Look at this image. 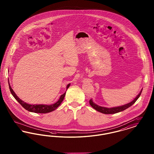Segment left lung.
Masks as SVG:
<instances>
[{
	"instance_id": "obj_1",
	"label": "left lung",
	"mask_w": 154,
	"mask_h": 154,
	"mask_svg": "<svg viewBox=\"0 0 154 154\" xmlns=\"http://www.w3.org/2000/svg\"><path fill=\"white\" fill-rule=\"evenodd\" d=\"M142 90H143V89L141 90V91L140 92L139 94L131 102L124 104L122 106L108 108V107H106L100 106L96 104V103L94 102L92 99H91L89 100V104L94 109H95L96 111H99L100 112H102L103 114H116V113H117V112H121V111H122L124 110H126V109H127L128 108H129V107H131V106H132L134 103L136 102V100L139 99L140 96L141 94Z\"/></svg>"
}]
</instances>
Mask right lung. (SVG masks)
<instances>
[{
    "label": "right lung",
    "instance_id": "1",
    "mask_svg": "<svg viewBox=\"0 0 154 154\" xmlns=\"http://www.w3.org/2000/svg\"><path fill=\"white\" fill-rule=\"evenodd\" d=\"M8 85H9L10 92H11L12 95L16 99V100H17L18 102L25 109L29 111L30 112H35V113L45 114V113H48V112H51V111L56 110L57 108L60 106L61 103L62 102V101L63 100L64 97L66 95V92H65L63 94H62L60 96L57 102L55 103L52 104H30L28 103L23 102L21 99H20L18 97V96H17L14 91H13V89L11 87L9 81H8ZM70 84H67V85L66 87V91L68 88L70 87Z\"/></svg>",
    "mask_w": 154,
    "mask_h": 154
}]
</instances>
